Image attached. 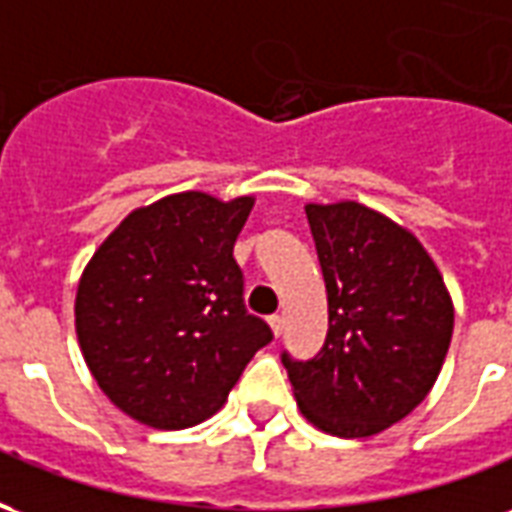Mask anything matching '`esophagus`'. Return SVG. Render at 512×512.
Listing matches in <instances>:
<instances>
[{
    "instance_id": "1",
    "label": "esophagus",
    "mask_w": 512,
    "mask_h": 512,
    "mask_svg": "<svg viewBox=\"0 0 512 512\" xmlns=\"http://www.w3.org/2000/svg\"><path fill=\"white\" fill-rule=\"evenodd\" d=\"M268 326H271L274 337H279V334H282V329H285V321H282L279 315H271V318H268Z\"/></svg>"
}]
</instances>
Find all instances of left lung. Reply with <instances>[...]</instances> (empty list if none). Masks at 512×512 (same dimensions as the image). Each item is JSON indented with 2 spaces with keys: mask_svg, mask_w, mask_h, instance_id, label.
<instances>
[{
  "mask_svg": "<svg viewBox=\"0 0 512 512\" xmlns=\"http://www.w3.org/2000/svg\"><path fill=\"white\" fill-rule=\"evenodd\" d=\"M321 260L329 334L290 362L299 411L323 433L367 439L428 397L452 340L455 307L441 271L408 227L365 202H307Z\"/></svg>",
  "mask_w": 512,
  "mask_h": 512,
  "instance_id": "obj_1",
  "label": "left lung"
}]
</instances>
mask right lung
<instances>
[{
    "mask_svg": "<svg viewBox=\"0 0 512 512\" xmlns=\"http://www.w3.org/2000/svg\"><path fill=\"white\" fill-rule=\"evenodd\" d=\"M252 205V194H167L128 213L84 266L79 348L101 392L139 425L205 422L271 343V329L244 310L233 257Z\"/></svg>",
    "mask_w": 512,
    "mask_h": 512,
    "instance_id": "add662e5",
    "label": "right lung"
}]
</instances>
